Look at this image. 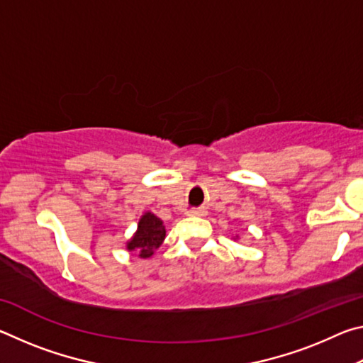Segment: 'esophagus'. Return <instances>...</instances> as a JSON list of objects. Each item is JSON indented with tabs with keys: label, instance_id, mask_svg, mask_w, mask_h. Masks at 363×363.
<instances>
[{
	"label": "esophagus",
	"instance_id": "1",
	"mask_svg": "<svg viewBox=\"0 0 363 363\" xmlns=\"http://www.w3.org/2000/svg\"><path fill=\"white\" fill-rule=\"evenodd\" d=\"M205 214H206L205 208H195V210L189 211V216H205Z\"/></svg>",
	"mask_w": 363,
	"mask_h": 363
}]
</instances>
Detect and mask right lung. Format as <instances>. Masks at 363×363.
<instances>
[{"mask_svg":"<svg viewBox=\"0 0 363 363\" xmlns=\"http://www.w3.org/2000/svg\"><path fill=\"white\" fill-rule=\"evenodd\" d=\"M167 230H164L163 220L155 214L147 211L139 219L138 230L126 243L128 251H136L139 257H150L155 250L163 243Z\"/></svg>","mask_w":363,"mask_h":363,"instance_id":"1","label":"right lung"}]
</instances>
